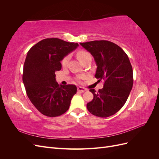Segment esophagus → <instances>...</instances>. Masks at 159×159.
I'll list each match as a JSON object with an SVG mask.
<instances>
[{
	"label": "esophagus",
	"instance_id": "esophagus-1",
	"mask_svg": "<svg viewBox=\"0 0 159 159\" xmlns=\"http://www.w3.org/2000/svg\"><path fill=\"white\" fill-rule=\"evenodd\" d=\"M78 91H80V92L83 93V92H84V91H86V89L83 87H78Z\"/></svg>",
	"mask_w": 159,
	"mask_h": 159
}]
</instances>
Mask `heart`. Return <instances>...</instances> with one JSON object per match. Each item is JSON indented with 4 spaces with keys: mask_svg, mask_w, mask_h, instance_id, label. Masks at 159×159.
<instances>
[{
    "mask_svg": "<svg viewBox=\"0 0 159 159\" xmlns=\"http://www.w3.org/2000/svg\"><path fill=\"white\" fill-rule=\"evenodd\" d=\"M77 57H78V60L83 63V62L87 59L89 58V57H91V54H89V52L84 51V50H80L77 52ZM70 56H66L63 59L61 60V65L63 66H66L67 64H68L69 60H70Z\"/></svg>",
    "mask_w": 159,
    "mask_h": 159,
    "instance_id": "1",
    "label": "heart"
}]
</instances>
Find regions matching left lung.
Returning <instances> with one entry per match:
<instances>
[{"label":"left lung","instance_id":"obj_1","mask_svg":"<svg viewBox=\"0 0 159 159\" xmlns=\"http://www.w3.org/2000/svg\"><path fill=\"white\" fill-rule=\"evenodd\" d=\"M80 45L94 57L97 65L95 77L103 80V88L95 92L89 89L93 99L87 104L89 111L99 117H108L122 108L132 89L133 68L126 53L113 42L95 40Z\"/></svg>","mask_w":159,"mask_h":159}]
</instances>
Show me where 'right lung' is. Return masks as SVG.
<instances>
[{
	"label": "right lung",
	"instance_id": "right-lung-1",
	"mask_svg": "<svg viewBox=\"0 0 159 159\" xmlns=\"http://www.w3.org/2000/svg\"><path fill=\"white\" fill-rule=\"evenodd\" d=\"M78 46L59 38H46L27 53L22 75L26 94L34 107L47 117L66 113L77 92L75 85L57 84L55 72L61 70L62 59Z\"/></svg>",
	"mask_w": 159,
	"mask_h": 159
}]
</instances>
